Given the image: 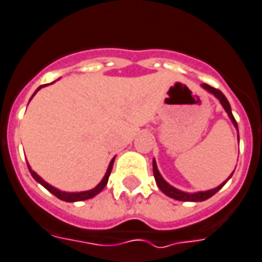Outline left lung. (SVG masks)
<instances>
[{"label": "left lung", "mask_w": 262, "mask_h": 262, "mask_svg": "<svg viewBox=\"0 0 262 262\" xmlns=\"http://www.w3.org/2000/svg\"><path fill=\"white\" fill-rule=\"evenodd\" d=\"M202 87H203L206 91H208L210 94H212L214 97L220 99L221 105L223 106L225 112L227 113V116H229V118L231 120V122H233L234 127L238 130V125H237V122H235L234 117H233V113H231L230 103H229V101H227V98L223 95L222 91H220L218 89H214V87H211V86H208V84H206V83H203V84H202ZM238 142H239V135H238ZM233 173H234V172H233ZM233 173H231V175H233ZM231 175L227 178V180L230 179ZM153 176H155V180H156L157 187H159V188H160V190L163 191L165 195H167V196L172 198V199H176V201H182V202H203V201H206V199H208V198H211L214 193L218 192V191H220L227 182V180H225V182H223L222 184H220L218 187L212 188V190H207V191L186 192V191L178 190V188H175L173 186H171L169 183L165 182L164 178L161 176V173L159 172V169H157V164H156V161H155V159H153Z\"/></svg>", "instance_id": "obj_1"}]
</instances>
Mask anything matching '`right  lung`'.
I'll return each instance as SVG.
<instances>
[{
    "label": "right lung",
    "instance_id": "add662e5",
    "mask_svg": "<svg viewBox=\"0 0 262 262\" xmlns=\"http://www.w3.org/2000/svg\"><path fill=\"white\" fill-rule=\"evenodd\" d=\"M46 84H42V86H40L37 90L35 91V94L37 93V91L41 89V87H44ZM35 94L32 95V98L35 97ZM31 98V99H32ZM114 159L116 157H113L112 161H110L109 167H107V171H106L105 176H103V179L101 180V182L98 183L97 186L94 187V188H91V190L89 191H80V192H66V191H60L57 190V188H55V187H52L51 184H48V183L46 182V180H42L41 178H40L37 173H36L33 169L31 168V165L28 164V169H29V172H31V175L33 176V179L36 180L37 183H40L44 188H47V190L50 191L51 193H54L55 196L59 198L60 201H64V202H80V201H86V199H91V198H94L95 195H98V193L101 192L103 188H105V186L107 184V180H109V176H110V172H112V168H113V163H114Z\"/></svg>",
    "mask_w": 262,
    "mask_h": 262
}]
</instances>
